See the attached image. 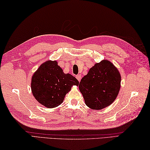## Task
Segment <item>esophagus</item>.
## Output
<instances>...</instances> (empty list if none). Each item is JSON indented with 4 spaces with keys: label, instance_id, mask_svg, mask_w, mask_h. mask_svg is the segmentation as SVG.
I'll list each match as a JSON object with an SVG mask.
<instances>
[{
    "label": "esophagus",
    "instance_id": "1",
    "mask_svg": "<svg viewBox=\"0 0 150 150\" xmlns=\"http://www.w3.org/2000/svg\"><path fill=\"white\" fill-rule=\"evenodd\" d=\"M76 78H77V80H78L79 82H80L81 80V74L77 75V76H76Z\"/></svg>",
    "mask_w": 150,
    "mask_h": 150
}]
</instances>
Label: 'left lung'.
<instances>
[{"instance_id": "1", "label": "left lung", "mask_w": 150, "mask_h": 150, "mask_svg": "<svg viewBox=\"0 0 150 150\" xmlns=\"http://www.w3.org/2000/svg\"><path fill=\"white\" fill-rule=\"evenodd\" d=\"M121 77L117 68L108 60L96 63L81 79L79 90L86 104L93 110L109 106L116 99Z\"/></svg>"}]
</instances>
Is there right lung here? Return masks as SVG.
<instances>
[{"instance_id": "1", "label": "right lung", "mask_w": 150, "mask_h": 150, "mask_svg": "<svg viewBox=\"0 0 150 150\" xmlns=\"http://www.w3.org/2000/svg\"><path fill=\"white\" fill-rule=\"evenodd\" d=\"M79 84L75 77L63 72L56 60H47L34 73L31 88L33 95L40 104L53 108L62 104L73 85Z\"/></svg>"}]
</instances>
